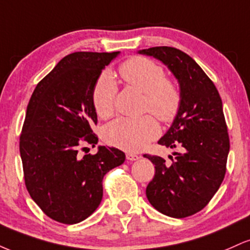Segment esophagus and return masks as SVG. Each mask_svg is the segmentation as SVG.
Instances as JSON below:
<instances>
[{
  "mask_svg": "<svg viewBox=\"0 0 250 250\" xmlns=\"http://www.w3.org/2000/svg\"><path fill=\"white\" fill-rule=\"evenodd\" d=\"M125 157H127L128 161H136V160H139V159H140L139 155L133 154V153H128L127 155H125Z\"/></svg>",
  "mask_w": 250,
  "mask_h": 250,
  "instance_id": "esophagus-1",
  "label": "esophagus"
}]
</instances>
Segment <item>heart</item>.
<instances>
[{"label": "heart", "mask_w": 250, "mask_h": 250, "mask_svg": "<svg viewBox=\"0 0 250 250\" xmlns=\"http://www.w3.org/2000/svg\"><path fill=\"white\" fill-rule=\"evenodd\" d=\"M119 74L127 84L145 94V110L153 113L163 122L173 121L180 110L181 93L173 82L166 79L159 64L146 57L135 56L122 63ZM116 90V83L109 74H103L97 80L93 90V103L97 115L102 119L114 113ZM159 133V125L154 117H120L104 128V140L123 150L139 151Z\"/></svg>", "instance_id": "b5f03b06"}]
</instances>
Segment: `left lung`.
I'll use <instances>...</instances> for the list:
<instances>
[{"instance_id": "obj_1", "label": "left lung", "mask_w": 250, "mask_h": 250, "mask_svg": "<svg viewBox=\"0 0 250 250\" xmlns=\"http://www.w3.org/2000/svg\"><path fill=\"white\" fill-rule=\"evenodd\" d=\"M153 56L177 80L181 105L170 128L159 143L181 149L167 165L160 156L145 155L155 165L146 195L150 205L167 216L182 219L208 205L225 179L229 136L219 91L202 68L173 47L139 50Z\"/></svg>"}]
</instances>
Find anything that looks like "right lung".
<instances>
[{"mask_svg": "<svg viewBox=\"0 0 250 250\" xmlns=\"http://www.w3.org/2000/svg\"><path fill=\"white\" fill-rule=\"evenodd\" d=\"M119 54L77 51L64 56L39 82L28 103L20 136L25 187L43 213L57 222L74 225L90 216L102 201L103 176L125 160L123 151L104 146L95 155L79 154L83 145L99 142L91 130L97 123L93 90Z\"/></svg>", "mask_w": 250, "mask_h": 250, "instance_id": "obj_1", "label": "right lung"}]
</instances>
